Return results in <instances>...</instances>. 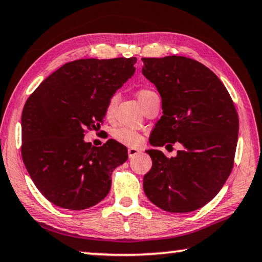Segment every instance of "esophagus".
I'll list each match as a JSON object with an SVG mask.
<instances>
[{"mask_svg":"<svg viewBox=\"0 0 262 262\" xmlns=\"http://www.w3.org/2000/svg\"><path fill=\"white\" fill-rule=\"evenodd\" d=\"M127 154H128V157H130V158H134V157L138 156L139 154H142V151H140L139 148H136V147H130V148H128Z\"/></svg>","mask_w":262,"mask_h":262,"instance_id":"esophagus-1","label":"esophagus"}]
</instances>
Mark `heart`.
<instances>
[{
	"label": "heart",
	"mask_w": 262,
	"mask_h": 262,
	"mask_svg": "<svg viewBox=\"0 0 262 262\" xmlns=\"http://www.w3.org/2000/svg\"><path fill=\"white\" fill-rule=\"evenodd\" d=\"M154 94V91L151 90H147V89H143L138 92V99L139 102H142L143 99H145L147 97L148 95ZM116 100H117V96H112L110 98V100L107 102V105H106V115H111L112 110H114V106L116 104ZM114 138L117 140L118 143L125 145V146H130V147H136V146H139L140 144L143 142V137L140 134H138L136 130L134 128H130V127H125V126H122V127H118L116 128L114 131Z\"/></svg>",
	"instance_id": "heart-1"
}]
</instances>
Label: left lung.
Listing matches in <instances>:
<instances>
[{
    "label": "left lung",
    "mask_w": 262,
    "mask_h": 262,
    "mask_svg": "<svg viewBox=\"0 0 262 262\" xmlns=\"http://www.w3.org/2000/svg\"><path fill=\"white\" fill-rule=\"evenodd\" d=\"M142 61L143 75L162 97L163 116L150 144L183 145L172 158L156 148L146 151L152 167L144 176V192L164 211H195L218 194L231 174L238 114L223 82L204 64L183 56Z\"/></svg>",
    "instance_id": "obj_1"
}]
</instances>
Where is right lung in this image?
<instances>
[{
	"label": "right lung",
	"mask_w": 262,
	"mask_h": 262,
	"mask_svg": "<svg viewBox=\"0 0 262 262\" xmlns=\"http://www.w3.org/2000/svg\"><path fill=\"white\" fill-rule=\"evenodd\" d=\"M136 57L78 59L39 84L22 112V159L38 191L56 206L85 210L111 188V174L127 160L115 139L100 147L84 140L100 126L115 92L134 76Z\"/></svg>",
	"instance_id": "add662e5"
}]
</instances>
